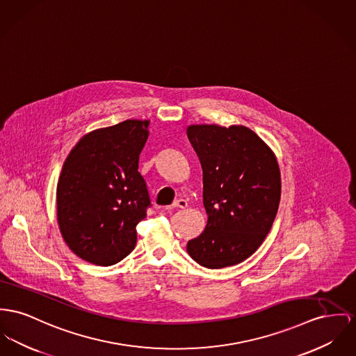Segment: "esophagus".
Returning a JSON list of instances; mask_svg holds the SVG:
<instances>
[{
	"label": "esophagus",
	"instance_id": "obj_1",
	"mask_svg": "<svg viewBox=\"0 0 356 356\" xmlns=\"http://www.w3.org/2000/svg\"><path fill=\"white\" fill-rule=\"evenodd\" d=\"M186 207H188V201H186V200H184V198H179V200H175L170 208H171V209H174V208L185 209Z\"/></svg>",
	"mask_w": 356,
	"mask_h": 356
}]
</instances>
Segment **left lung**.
Masks as SVG:
<instances>
[{
    "instance_id": "obj_1",
    "label": "left lung",
    "mask_w": 356,
    "mask_h": 356,
    "mask_svg": "<svg viewBox=\"0 0 356 356\" xmlns=\"http://www.w3.org/2000/svg\"><path fill=\"white\" fill-rule=\"evenodd\" d=\"M202 167L204 232L188 241L193 261L208 268L250 258L270 232L281 200L274 151L244 125L193 124L186 129Z\"/></svg>"
}]
</instances>
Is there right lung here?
Instances as JSON below:
<instances>
[{"label":"right lung","instance_id":"right-lung-1","mask_svg":"<svg viewBox=\"0 0 356 356\" xmlns=\"http://www.w3.org/2000/svg\"><path fill=\"white\" fill-rule=\"evenodd\" d=\"M149 120H125L83 135L56 185V220L72 252L97 266L122 261L151 205L139 168Z\"/></svg>","mask_w":356,"mask_h":356}]
</instances>
